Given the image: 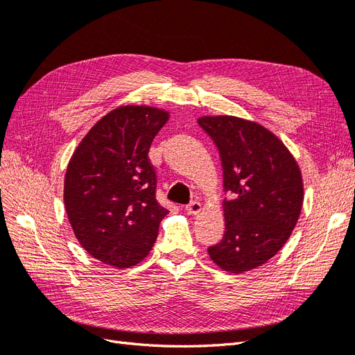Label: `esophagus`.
I'll return each instance as SVG.
<instances>
[{
  "mask_svg": "<svg viewBox=\"0 0 355 355\" xmlns=\"http://www.w3.org/2000/svg\"><path fill=\"white\" fill-rule=\"evenodd\" d=\"M185 210L188 214H198L202 210V206L198 201H192L191 204H188Z\"/></svg>",
  "mask_w": 355,
  "mask_h": 355,
  "instance_id": "1",
  "label": "esophagus"
}]
</instances>
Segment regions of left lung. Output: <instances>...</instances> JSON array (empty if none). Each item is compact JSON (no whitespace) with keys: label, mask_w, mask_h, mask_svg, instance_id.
<instances>
[{"label":"left lung","mask_w":355,"mask_h":355,"mask_svg":"<svg viewBox=\"0 0 355 355\" xmlns=\"http://www.w3.org/2000/svg\"><path fill=\"white\" fill-rule=\"evenodd\" d=\"M198 124L219 149L225 235L209 247L220 270L243 274L274 257L295 230L304 180L295 157L272 132L232 115L201 116Z\"/></svg>","instance_id":"1"}]
</instances>
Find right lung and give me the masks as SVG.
<instances>
[{
    "instance_id": "obj_1",
    "label": "right lung",
    "mask_w": 355,
    "mask_h": 355,
    "mask_svg": "<svg viewBox=\"0 0 355 355\" xmlns=\"http://www.w3.org/2000/svg\"><path fill=\"white\" fill-rule=\"evenodd\" d=\"M168 116L153 106H118L90 128L69 159L63 201L75 237L116 270L145 259L167 214L155 198L148 153Z\"/></svg>"
}]
</instances>
